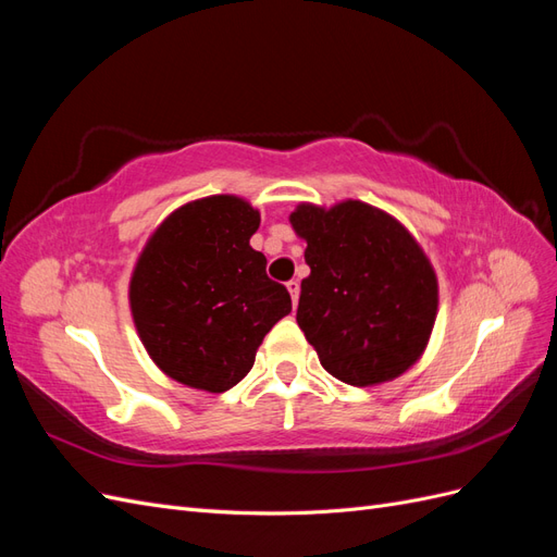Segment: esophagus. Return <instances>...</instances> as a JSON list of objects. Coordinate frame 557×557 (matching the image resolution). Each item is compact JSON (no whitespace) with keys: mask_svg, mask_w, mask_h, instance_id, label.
<instances>
[{"mask_svg":"<svg viewBox=\"0 0 557 557\" xmlns=\"http://www.w3.org/2000/svg\"><path fill=\"white\" fill-rule=\"evenodd\" d=\"M288 293H290V297H293V305L297 307V301H299V281H288Z\"/></svg>","mask_w":557,"mask_h":557,"instance_id":"obj_1","label":"esophagus"}]
</instances>
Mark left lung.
Returning a JSON list of instances; mask_svg holds the SVG:
<instances>
[{"label": "left lung", "mask_w": 557, "mask_h": 557, "mask_svg": "<svg viewBox=\"0 0 557 557\" xmlns=\"http://www.w3.org/2000/svg\"><path fill=\"white\" fill-rule=\"evenodd\" d=\"M290 223L311 267L297 325L325 372L360 387L407 372L423 356L440 305L423 248L393 215L358 199L299 205Z\"/></svg>", "instance_id": "1"}]
</instances>
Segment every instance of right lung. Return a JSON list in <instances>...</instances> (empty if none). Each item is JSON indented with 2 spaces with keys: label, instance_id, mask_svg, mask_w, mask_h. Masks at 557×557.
Masks as SVG:
<instances>
[{
  "label": "right lung",
  "instance_id": "1",
  "mask_svg": "<svg viewBox=\"0 0 557 557\" xmlns=\"http://www.w3.org/2000/svg\"><path fill=\"white\" fill-rule=\"evenodd\" d=\"M260 213L232 195L176 209L148 239L129 281L148 356L174 381L225 393L256 362L264 334L293 309L250 248Z\"/></svg>",
  "mask_w": 557,
  "mask_h": 557
}]
</instances>
